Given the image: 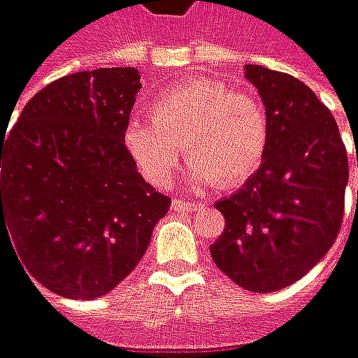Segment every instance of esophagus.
Listing matches in <instances>:
<instances>
[{
  "instance_id": "34e87169",
  "label": "esophagus",
  "mask_w": 358,
  "mask_h": 358,
  "mask_svg": "<svg viewBox=\"0 0 358 358\" xmlns=\"http://www.w3.org/2000/svg\"><path fill=\"white\" fill-rule=\"evenodd\" d=\"M173 210L175 212H197V203H192V201H185V199H175L173 201Z\"/></svg>"
}]
</instances>
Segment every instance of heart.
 Returning a JSON list of instances; mask_svg holds the SVG:
<instances>
[{"mask_svg":"<svg viewBox=\"0 0 358 358\" xmlns=\"http://www.w3.org/2000/svg\"><path fill=\"white\" fill-rule=\"evenodd\" d=\"M150 122L130 120L124 146L144 179L165 185L183 146L193 187L212 183L232 189L263 165L268 146V115L263 101L217 79L197 77L161 91L150 103Z\"/></svg>","mask_w":358,"mask_h":358,"instance_id":"1","label":"heart"}]
</instances>
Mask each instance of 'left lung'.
Segmentation results:
<instances>
[{"instance_id": "left-lung-1", "label": "left lung", "mask_w": 358, "mask_h": 358, "mask_svg": "<svg viewBox=\"0 0 358 358\" xmlns=\"http://www.w3.org/2000/svg\"><path fill=\"white\" fill-rule=\"evenodd\" d=\"M244 69L267 110V155L243 189L216 203L226 226L210 252L236 285L268 294L301 279L336 241L348 159L336 120L308 85L267 66Z\"/></svg>"}]
</instances>
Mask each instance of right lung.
Returning <instances> with one entry per match:
<instances>
[{
	"label": "right lung",
	"mask_w": 358,
	"mask_h": 358,
	"mask_svg": "<svg viewBox=\"0 0 358 358\" xmlns=\"http://www.w3.org/2000/svg\"><path fill=\"white\" fill-rule=\"evenodd\" d=\"M141 73L132 66L61 77L0 134L1 230L46 289L110 294L138 265L171 199L126 152Z\"/></svg>",
	"instance_id": "1"
}]
</instances>
